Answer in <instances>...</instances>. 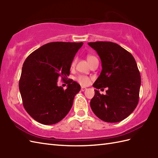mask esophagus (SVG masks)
Listing matches in <instances>:
<instances>
[{"instance_id":"34e87169","label":"esophagus","mask_w":158,"mask_h":158,"mask_svg":"<svg viewBox=\"0 0 158 158\" xmlns=\"http://www.w3.org/2000/svg\"><path fill=\"white\" fill-rule=\"evenodd\" d=\"M81 91H82V92H84L85 90H86V89H87V88H85V87H81Z\"/></svg>"}]
</instances>
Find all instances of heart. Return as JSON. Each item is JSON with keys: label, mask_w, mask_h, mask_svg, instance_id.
I'll return each instance as SVG.
<instances>
[{"label": "heart", "mask_w": 158, "mask_h": 158, "mask_svg": "<svg viewBox=\"0 0 158 158\" xmlns=\"http://www.w3.org/2000/svg\"><path fill=\"white\" fill-rule=\"evenodd\" d=\"M95 57L91 56V55H88V57H87V59H88V61L89 62L90 60H92L93 58H94ZM76 64V60L75 59L72 62V66H74ZM76 81L78 82L79 84H81L82 85H88L89 82H90V79L88 76L85 75H79L78 77L76 78Z\"/></svg>", "instance_id": "heart-1"}]
</instances>
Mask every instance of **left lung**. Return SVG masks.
<instances>
[{
	"instance_id": "left-lung-1",
	"label": "left lung",
	"mask_w": 158,
	"mask_h": 158,
	"mask_svg": "<svg viewBox=\"0 0 158 158\" xmlns=\"http://www.w3.org/2000/svg\"><path fill=\"white\" fill-rule=\"evenodd\" d=\"M88 45L96 50L102 62V71L93 86L96 89L108 88L106 95L94 89L90 106L104 122H121L133 112L139 103L141 79L135 59L115 43L96 41Z\"/></svg>"
}]
</instances>
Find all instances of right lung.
Here are the masks:
<instances>
[{"label":"right lung","mask_w":158,"mask_h":158,"mask_svg":"<svg viewBox=\"0 0 158 158\" xmlns=\"http://www.w3.org/2000/svg\"><path fill=\"white\" fill-rule=\"evenodd\" d=\"M83 43L52 42L30 54L23 64L19 88L23 105L36 122L52 125L70 111L81 86L69 80L67 88L58 87V78L67 79L76 53Z\"/></svg>","instance_id":"1"}]
</instances>
